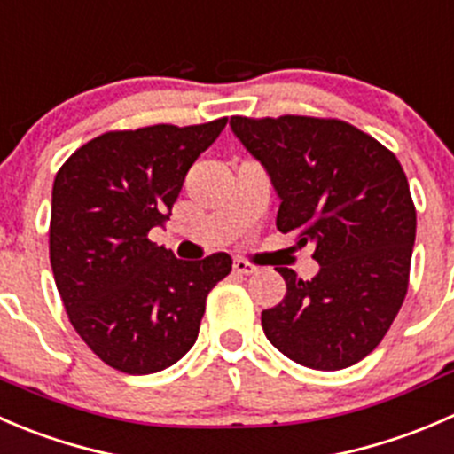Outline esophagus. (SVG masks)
I'll return each instance as SVG.
<instances>
[{"instance_id":"34e87169","label":"esophagus","mask_w":454,"mask_h":454,"mask_svg":"<svg viewBox=\"0 0 454 454\" xmlns=\"http://www.w3.org/2000/svg\"><path fill=\"white\" fill-rule=\"evenodd\" d=\"M233 271L240 273V276H251V273H255V267L247 260H233Z\"/></svg>"}]
</instances>
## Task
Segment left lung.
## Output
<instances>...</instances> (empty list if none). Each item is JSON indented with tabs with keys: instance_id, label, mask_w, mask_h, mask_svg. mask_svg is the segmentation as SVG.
<instances>
[{
	"instance_id": "1",
	"label": "left lung",
	"mask_w": 454,
	"mask_h": 454,
	"mask_svg": "<svg viewBox=\"0 0 454 454\" xmlns=\"http://www.w3.org/2000/svg\"><path fill=\"white\" fill-rule=\"evenodd\" d=\"M233 134L264 165L280 196L276 225L316 247L320 271L286 282L262 311L269 342L298 364L340 371L364 360L402 309L417 212L397 156L340 119L231 116Z\"/></svg>"
}]
</instances>
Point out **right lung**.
Wrapping results in <instances>:
<instances>
[{
  "label": "right lung",
  "instance_id": "1",
  "mask_svg": "<svg viewBox=\"0 0 454 454\" xmlns=\"http://www.w3.org/2000/svg\"><path fill=\"white\" fill-rule=\"evenodd\" d=\"M147 125L92 138L52 185L51 264L70 325L90 351L128 375L163 371L199 338L205 300L231 271L227 254L174 258L147 238L169 221L194 160L225 129Z\"/></svg>",
  "mask_w": 454,
  "mask_h": 454
}]
</instances>
